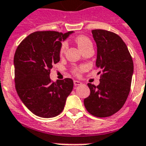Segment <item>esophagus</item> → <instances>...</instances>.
Returning <instances> with one entry per match:
<instances>
[{"label":"esophagus","mask_w":146,"mask_h":146,"mask_svg":"<svg viewBox=\"0 0 146 146\" xmlns=\"http://www.w3.org/2000/svg\"><path fill=\"white\" fill-rule=\"evenodd\" d=\"M73 83H74V86H80V85H82V83L81 82H80V81H77V80H74L73 81Z\"/></svg>","instance_id":"obj_1"}]
</instances>
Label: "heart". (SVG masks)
<instances>
[{
  "label": "heart",
  "mask_w": 146,
  "mask_h": 146,
  "mask_svg": "<svg viewBox=\"0 0 146 146\" xmlns=\"http://www.w3.org/2000/svg\"><path fill=\"white\" fill-rule=\"evenodd\" d=\"M76 44L79 46L80 49L81 50H84L85 48H86L89 45H92V43L90 41L89 38H87L85 35H79L75 39ZM66 48H67V43L66 42H63L60 46L59 49V55L60 56H63L64 54L66 51ZM86 67L85 66H80V67H76V68L73 69V73L75 74L76 76H80L82 74V73L85 70Z\"/></svg>",
  "instance_id": "heart-1"
}]
</instances>
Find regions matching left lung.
I'll use <instances>...</instances> for the list:
<instances>
[{
  "mask_svg": "<svg viewBox=\"0 0 146 146\" xmlns=\"http://www.w3.org/2000/svg\"><path fill=\"white\" fill-rule=\"evenodd\" d=\"M97 44L96 66L101 69L100 84L88 83L90 95L84 99L89 113L107 117L120 110L129 96L133 61L127 46L116 33L104 29L92 30Z\"/></svg>",
  "mask_w": 146,
  "mask_h": 146,
  "instance_id": "1",
  "label": "left lung"
}]
</instances>
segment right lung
<instances>
[{"instance_id":"obj_1","label":"right lung","mask_w":146,"mask_h":146,"mask_svg":"<svg viewBox=\"0 0 146 146\" xmlns=\"http://www.w3.org/2000/svg\"><path fill=\"white\" fill-rule=\"evenodd\" d=\"M72 33L35 32L25 38L16 50V90L26 108L38 117L49 118L60 114L73 90V80L70 78L55 82L50 79L53 65L60 61V42Z\"/></svg>"}]
</instances>
